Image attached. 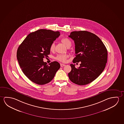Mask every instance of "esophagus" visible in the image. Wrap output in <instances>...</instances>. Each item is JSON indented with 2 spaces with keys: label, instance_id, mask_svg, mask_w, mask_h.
Listing matches in <instances>:
<instances>
[{
  "label": "esophagus",
  "instance_id": "esophagus-1",
  "mask_svg": "<svg viewBox=\"0 0 124 124\" xmlns=\"http://www.w3.org/2000/svg\"><path fill=\"white\" fill-rule=\"evenodd\" d=\"M60 65H61V67H63L65 66V64H63V63H60Z\"/></svg>",
  "mask_w": 124,
  "mask_h": 124
}]
</instances>
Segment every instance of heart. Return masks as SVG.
I'll use <instances>...</instances> for the list:
<instances>
[{"instance_id": "heart-1", "label": "heart", "mask_w": 124, "mask_h": 124, "mask_svg": "<svg viewBox=\"0 0 124 124\" xmlns=\"http://www.w3.org/2000/svg\"><path fill=\"white\" fill-rule=\"evenodd\" d=\"M61 42L67 47H68L70 45H71V41H70L67 38H63L62 39ZM54 43H52L50 46V51H54ZM68 57L69 56L67 54H60L57 55L56 57H55V59L58 61H61V62H65Z\"/></svg>"}]
</instances>
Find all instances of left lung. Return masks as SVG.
Here are the masks:
<instances>
[{"label":"left lung","mask_w":124,"mask_h":124,"mask_svg":"<svg viewBox=\"0 0 124 124\" xmlns=\"http://www.w3.org/2000/svg\"><path fill=\"white\" fill-rule=\"evenodd\" d=\"M69 37L74 41L76 57L73 63L80 62L76 68L71 64L69 79L73 83L85 85L96 79L103 72L107 61V50L101 39L85 31L71 32Z\"/></svg>","instance_id":"1"}]
</instances>
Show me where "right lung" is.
Listing matches in <instances>:
<instances>
[{
  "mask_svg": "<svg viewBox=\"0 0 124 124\" xmlns=\"http://www.w3.org/2000/svg\"><path fill=\"white\" fill-rule=\"evenodd\" d=\"M59 31L40 29L29 34L18 47L17 58L21 69L33 83L44 85L53 79L60 68L57 61L47 65L43 61L50 53V46L60 36Z\"/></svg>",
  "mask_w": 124,
  "mask_h": 124,
  "instance_id": "right-lung-1",
  "label": "right lung"
}]
</instances>
